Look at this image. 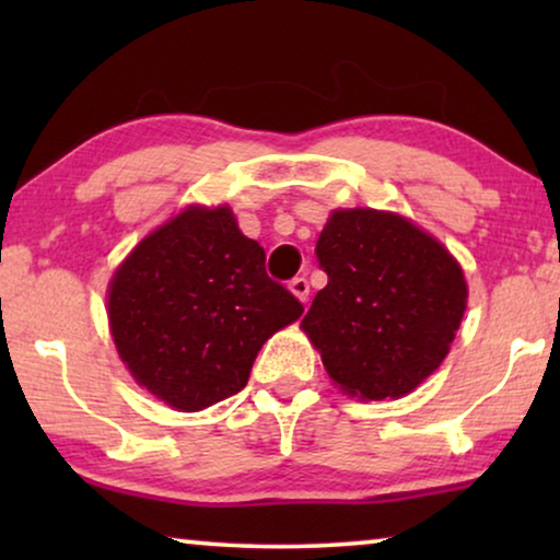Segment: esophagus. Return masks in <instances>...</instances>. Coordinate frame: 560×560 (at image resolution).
<instances>
[{
  "instance_id": "esophagus-1",
  "label": "esophagus",
  "mask_w": 560,
  "mask_h": 560,
  "mask_svg": "<svg viewBox=\"0 0 560 560\" xmlns=\"http://www.w3.org/2000/svg\"><path fill=\"white\" fill-rule=\"evenodd\" d=\"M288 288H290V293H293L301 303L308 301L311 285H308V280H305V278H293V280H290V285H288Z\"/></svg>"
}]
</instances>
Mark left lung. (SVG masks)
<instances>
[{
    "instance_id": "8db88e82",
    "label": "left lung",
    "mask_w": 560,
    "mask_h": 560,
    "mask_svg": "<svg viewBox=\"0 0 560 560\" xmlns=\"http://www.w3.org/2000/svg\"><path fill=\"white\" fill-rule=\"evenodd\" d=\"M328 285L301 328L359 400L402 397L446 359L466 311L462 265L400 213L339 209L318 236Z\"/></svg>"
}]
</instances>
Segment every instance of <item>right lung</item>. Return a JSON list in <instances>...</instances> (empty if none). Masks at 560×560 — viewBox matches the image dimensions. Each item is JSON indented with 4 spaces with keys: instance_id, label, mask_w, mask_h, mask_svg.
I'll return each instance as SVG.
<instances>
[{
    "instance_id": "obj_1",
    "label": "right lung",
    "mask_w": 560,
    "mask_h": 560,
    "mask_svg": "<svg viewBox=\"0 0 560 560\" xmlns=\"http://www.w3.org/2000/svg\"><path fill=\"white\" fill-rule=\"evenodd\" d=\"M106 313L137 385L196 412L240 393L262 343L303 305L267 278L265 249L229 206H188L117 267Z\"/></svg>"
}]
</instances>
